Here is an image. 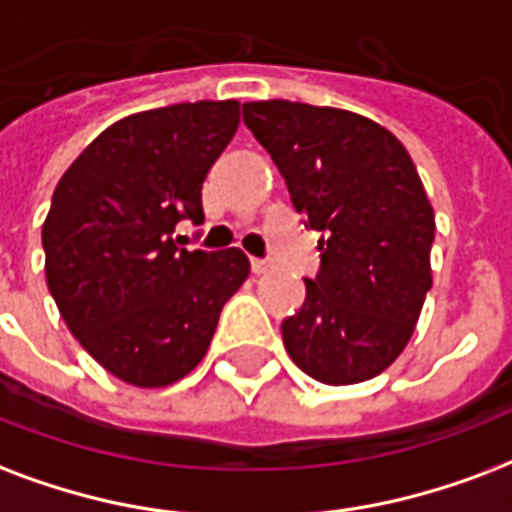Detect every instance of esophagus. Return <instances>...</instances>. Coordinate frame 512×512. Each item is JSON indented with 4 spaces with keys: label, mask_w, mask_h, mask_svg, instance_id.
Listing matches in <instances>:
<instances>
[{
    "label": "esophagus",
    "mask_w": 512,
    "mask_h": 512,
    "mask_svg": "<svg viewBox=\"0 0 512 512\" xmlns=\"http://www.w3.org/2000/svg\"><path fill=\"white\" fill-rule=\"evenodd\" d=\"M271 271V265L265 263V260H252V273L255 276H260V273H268Z\"/></svg>",
    "instance_id": "1"
}]
</instances>
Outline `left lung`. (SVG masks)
<instances>
[{
  "instance_id": "left-lung-1",
  "label": "left lung",
  "mask_w": 512,
  "mask_h": 512,
  "mask_svg": "<svg viewBox=\"0 0 512 512\" xmlns=\"http://www.w3.org/2000/svg\"><path fill=\"white\" fill-rule=\"evenodd\" d=\"M244 123L319 230L317 279L282 322L284 349L322 384H360L408 346L432 287L435 212L411 155L370 117L300 101H249Z\"/></svg>"
}]
</instances>
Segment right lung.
<instances>
[{"label":"right lung","mask_w":512,"mask_h":512,"mask_svg":"<svg viewBox=\"0 0 512 512\" xmlns=\"http://www.w3.org/2000/svg\"><path fill=\"white\" fill-rule=\"evenodd\" d=\"M239 120L236 99L136 112L58 179L42 225L48 290L80 346L126 384L185 378L247 282L241 249L187 252L174 241L177 222H204L201 187Z\"/></svg>","instance_id":"obj_1"}]
</instances>
